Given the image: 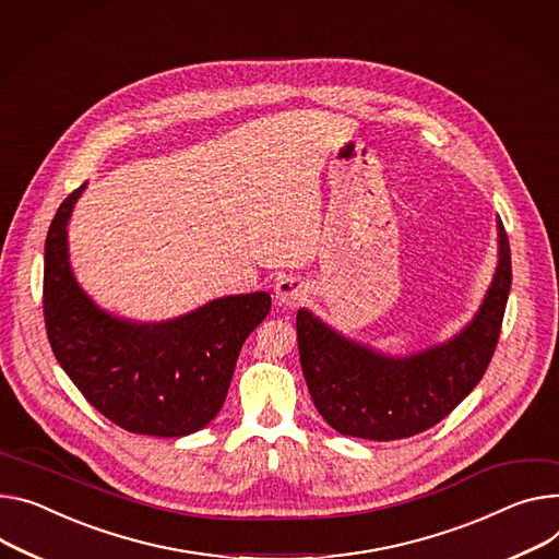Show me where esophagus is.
<instances>
[{
  "label": "esophagus",
  "mask_w": 559,
  "mask_h": 559,
  "mask_svg": "<svg viewBox=\"0 0 559 559\" xmlns=\"http://www.w3.org/2000/svg\"><path fill=\"white\" fill-rule=\"evenodd\" d=\"M307 293H309V286L302 277L286 275L275 284V299L284 307H297L307 297Z\"/></svg>",
  "instance_id": "obj_1"
}]
</instances>
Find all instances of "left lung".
I'll use <instances>...</instances> for the list:
<instances>
[{
  "mask_svg": "<svg viewBox=\"0 0 559 559\" xmlns=\"http://www.w3.org/2000/svg\"><path fill=\"white\" fill-rule=\"evenodd\" d=\"M499 260L475 313L456 335L409 356H388L297 311L299 365L311 399L335 432L396 441L443 420L486 373L512 284L510 246L497 219Z\"/></svg>",
  "mask_w": 559,
  "mask_h": 559,
  "instance_id": "1",
  "label": "left lung"
}]
</instances>
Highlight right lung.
I'll use <instances>...</instances> for the list:
<instances>
[{
    "instance_id": "obj_1",
    "label": "right lung",
    "mask_w": 559,
    "mask_h": 559,
    "mask_svg": "<svg viewBox=\"0 0 559 559\" xmlns=\"http://www.w3.org/2000/svg\"><path fill=\"white\" fill-rule=\"evenodd\" d=\"M87 183L58 207L45 243V322L51 349L103 416L134 435L177 439L219 414L246 337L271 295L246 293L165 322H132L100 309L69 264L67 226Z\"/></svg>"
}]
</instances>
